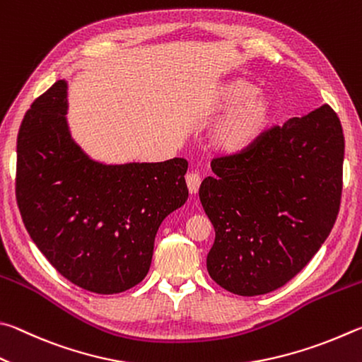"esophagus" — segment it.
Instances as JSON below:
<instances>
[{"label": "esophagus", "mask_w": 362, "mask_h": 362, "mask_svg": "<svg viewBox=\"0 0 362 362\" xmlns=\"http://www.w3.org/2000/svg\"><path fill=\"white\" fill-rule=\"evenodd\" d=\"M200 181L202 177L199 173H187L186 175V182H187V187H189V192L191 194H197L199 192V187H200Z\"/></svg>", "instance_id": "esophagus-1"}]
</instances>
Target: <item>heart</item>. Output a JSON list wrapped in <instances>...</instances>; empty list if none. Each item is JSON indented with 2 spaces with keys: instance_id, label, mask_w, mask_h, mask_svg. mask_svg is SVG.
<instances>
[{
  "instance_id": "obj_1",
  "label": "heart",
  "mask_w": 362,
  "mask_h": 362,
  "mask_svg": "<svg viewBox=\"0 0 362 362\" xmlns=\"http://www.w3.org/2000/svg\"><path fill=\"white\" fill-rule=\"evenodd\" d=\"M221 107L232 110L211 130L213 148L224 156H237L250 149L269 129L275 112L274 98L257 90L246 79H232L219 88Z\"/></svg>"
}]
</instances>
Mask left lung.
<instances>
[{
    "label": "left lung",
    "instance_id": "left-lung-1",
    "mask_svg": "<svg viewBox=\"0 0 362 362\" xmlns=\"http://www.w3.org/2000/svg\"><path fill=\"white\" fill-rule=\"evenodd\" d=\"M344 152L340 119L322 105L214 158L199 195L216 232L206 269L221 288L267 294L305 267L337 219Z\"/></svg>",
    "mask_w": 362,
    "mask_h": 362
}]
</instances>
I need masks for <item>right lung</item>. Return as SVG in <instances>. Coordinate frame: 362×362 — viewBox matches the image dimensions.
<instances>
[{"instance_id":"1","label":"right lung","mask_w":362,"mask_h":362,"mask_svg":"<svg viewBox=\"0 0 362 362\" xmlns=\"http://www.w3.org/2000/svg\"><path fill=\"white\" fill-rule=\"evenodd\" d=\"M66 97V81H57L25 114L17 205L60 275L92 293L117 294L148 275L158 226L186 204L187 160H93L69 133Z\"/></svg>"}]
</instances>
